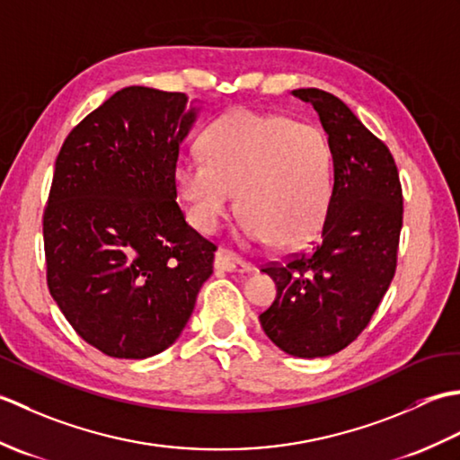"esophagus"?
<instances>
[{
  "mask_svg": "<svg viewBox=\"0 0 460 460\" xmlns=\"http://www.w3.org/2000/svg\"><path fill=\"white\" fill-rule=\"evenodd\" d=\"M215 269L217 270H225V272H251L255 270V267L251 265V262L241 261L237 255H233L229 251H217V255H215Z\"/></svg>",
  "mask_w": 460,
  "mask_h": 460,
  "instance_id": "1",
  "label": "esophagus"
}]
</instances>
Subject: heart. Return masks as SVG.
Returning a JSON list of instances; mask_svg holds the SVG:
<instances>
[{"instance_id": "heart-1", "label": "heart", "mask_w": 460, "mask_h": 460, "mask_svg": "<svg viewBox=\"0 0 460 460\" xmlns=\"http://www.w3.org/2000/svg\"><path fill=\"white\" fill-rule=\"evenodd\" d=\"M201 148L175 168L199 231L217 229L239 191L252 241L296 247L314 235L332 191L330 146L314 124L241 109L215 120Z\"/></svg>"}]
</instances>
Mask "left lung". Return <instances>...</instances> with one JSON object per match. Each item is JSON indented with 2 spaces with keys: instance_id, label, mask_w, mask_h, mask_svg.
<instances>
[{
  "instance_id": "left-lung-1",
  "label": "left lung",
  "mask_w": 460,
  "mask_h": 460,
  "mask_svg": "<svg viewBox=\"0 0 460 460\" xmlns=\"http://www.w3.org/2000/svg\"><path fill=\"white\" fill-rule=\"evenodd\" d=\"M292 94L320 116L334 185L312 251L262 269L277 298L259 320L287 354L326 358L364 332L385 296L397 267L403 193L392 152L338 96L320 89Z\"/></svg>"
}]
</instances>
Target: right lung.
<instances>
[{
	"label": "right lung",
	"mask_w": 460,
	"mask_h": 460,
	"mask_svg": "<svg viewBox=\"0 0 460 460\" xmlns=\"http://www.w3.org/2000/svg\"><path fill=\"white\" fill-rule=\"evenodd\" d=\"M183 93L126 86L76 124L43 213L47 287L86 344L122 359L180 338L217 247L185 223L180 146L198 109Z\"/></svg>",
	"instance_id": "add662e5"
}]
</instances>
